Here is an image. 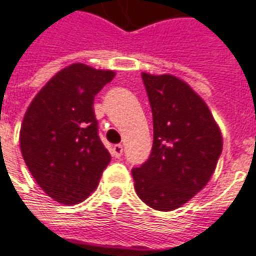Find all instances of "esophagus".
<instances>
[{"label": "esophagus", "instance_id": "1", "mask_svg": "<svg viewBox=\"0 0 256 256\" xmlns=\"http://www.w3.org/2000/svg\"><path fill=\"white\" fill-rule=\"evenodd\" d=\"M122 152H124V147H122L121 144H116V146L112 147V156H114L115 158H120L122 156Z\"/></svg>", "mask_w": 256, "mask_h": 256}]
</instances>
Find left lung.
Listing matches in <instances>:
<instances>
[{
  "label": "left lung",
  "mask_w": 256,
  "mask_h": 256,
  "mask_svg": "<svg viewBox=\"0 0 256 256\" xmlns=\"http://www.w3.org/2000/svg\"><path fill=\"white\" fill-rule=\"evenodd\" d=\"M141 78L154 141L148 160L132 168L135 192L156 210H174L210 180L222 154V135L204 100L183 80L172 74Z\"/></svg>",
  "instance_id": "8db88e82"
}]
</instances>
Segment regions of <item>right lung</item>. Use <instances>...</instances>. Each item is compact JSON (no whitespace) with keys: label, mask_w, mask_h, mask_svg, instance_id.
<instances>
[{"label":"right lung","mask_w":256,"mask_h":256,"mask_svg":"<svg viewBox=\"0 0 256 256\" xmlns=\"http://www.w3.org/2000/svg\"><path fill=\"white\" fill-rule=\"evenodd\" d=\"M114 76L112 70L70 64L46 84L24 115L22 158L37 184L58 203L84 202L110 161L98 134L94 100Z\"/></svg>","instance_id":"right-lung-1"}]
</instances>
